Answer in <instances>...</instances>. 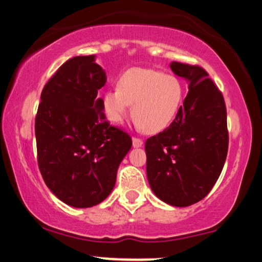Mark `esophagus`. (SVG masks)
<instances>
[{"label":"esophagus","instance_id":"obj_1","mask_svg":"<svg viewBox=\"0 0 262 262\" xmlns=\"http://www.w3.org/2000/svg\"><path fill=\"white\" fill-rule=\"evenodd\" d=\"M142 143H143V141H142L141 139H139V138H133V146H134L135 148H138V147H141Z\"/></svg>","mask_w":262,"mask_h":262}]
</instances>
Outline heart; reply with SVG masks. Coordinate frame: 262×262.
I'll list each match as a JSON object with an SVG mask.
<instances>
[{"label":"heart","mask_w":262,"mask_h":262,"mask_svg":"<svg viewBox=\"0 0 262 262\" xmlns=\"http://www.w3.org/2000/svg\"><path fill=\"white\" fill-rule=\"evenodd\" d=\"M184 98V86L173 75L153 69L132 68L121 75L119 85L103 95L106 120L119 124L129 104L138 128L147 133L164 130L174 120Z\"/></svg>","instance_id":"b5f03b06"}]
</instances>
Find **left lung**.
<instances>
[{
	"label": "left lung",
	"instance_id": "1",
	"mask_svg": "<svg viewBox=\"0 0 262 262\" xmlns=\"http://www.w3.org/2000/svg\"><path fill=\"white\" fill-rule=\"evenodd\" d=\"M189 82L183 105L166 129L147 139V178L158 198L173 206L203 200L215 185L228 153L223 95L198 65L171 62Z\"/></svg>",
	"mask_w": 262,
	"mask_h": 262
}]
</instances>
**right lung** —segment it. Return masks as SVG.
Returning <instances> with one entry per match:
<instances>
[{
  "mask_svg": "<svg viewBox=\"0 0 262 262\" xmlns=\"http://www.w3.org/2000/svg\"><path fill=\"white\" fill-rule=\"evenodd\" d=\"M105 82L95 56L69 59L43 86L35 116L43 182L73 208H90L109 196L132 147L129 134L105 120L98 96Z\"/></svg>",
  "mask_w": 262,
  "mask_h": 262,
  "instance_id": "right-lung-1",
  "label": "right lung"
}]
</instances>
